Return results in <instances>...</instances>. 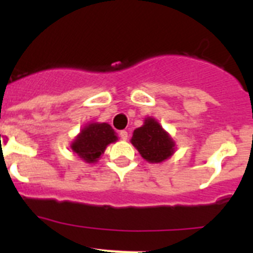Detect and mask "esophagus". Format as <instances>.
I'll return each instance as SVG.
<instances>
[{
  "label": "esophagus",
  "mask_w": 253,
  "mask_h": 253,
  "mask_svg": "<svg viewBox=\"0 0 253 253\" xmlns=\"http://www.w3.org/2000/svg\"><path fill=\"white\" fill-rule=\"evenodd\" d=\"M119 135H120V138H122L123 140H126V139H128V137H129L128 131H126V130H122L119 133Z\"/></svg>",
  "instance_id": "esophagus-1"
}]
</instances>
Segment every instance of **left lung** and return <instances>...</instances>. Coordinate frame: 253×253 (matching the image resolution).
<instances>
[{
	"instance_id": "1",
	"label": "left lung",
	"mask_w": 253,
	"mask_h": 253,
	"mask_svg": "<svg viewBox=\"0 0 253 253\" xmlns=\"http://www.w3.org/2000/svg\"><path fill=\"white\" fill-rule=\"evenodd\" d=\"M139 154L149 163H162L176 151V143L157 120L147 116L130 139Z\"/></svg>"
}]
</instances>
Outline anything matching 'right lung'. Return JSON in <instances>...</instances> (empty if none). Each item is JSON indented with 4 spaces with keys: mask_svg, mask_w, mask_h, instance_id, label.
I'll list each match as a JSON object with an SVG mask.
<instances>
[{
    "mask_svg": "<svg viewBox=\"0 0 253 253\" xmlns=\"http://www.w3.org/2000/svg\"><path fill=\"white\" fill-rule=\"evenodd\" d=\"M118 135L107 123H88L71 143V149L86 163H95Z\"/></svg>",
    "mask_w": 253,
    "mask_h": 253,
    "instance_id": "obj_1",
    "label": "right lung"
}]
</instances>
